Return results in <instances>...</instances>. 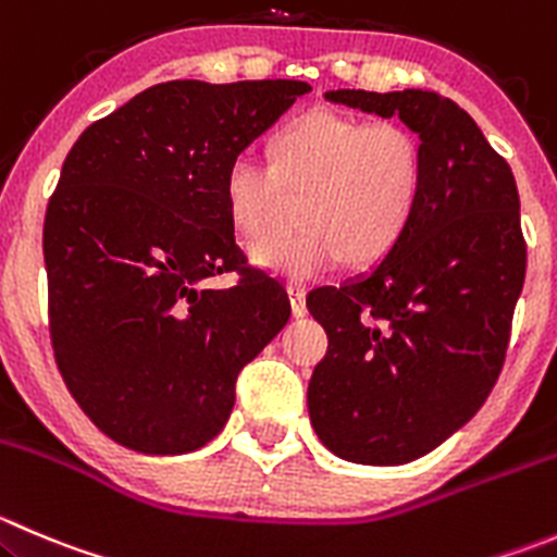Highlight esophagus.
Returning a JSON list of instances; mask_svg holds the SVG:
<instances>
[{
    "label": "esophagus",
    "mask_w": 557,
    "mask_h": 557,
    "mask_svg": "<svg viewBox=\"0 0 557 557\" xmlns=\"http://www.w3.org/2000/svg\"><path fill=\"white\" fill-rule=\"evenodd\" d=\"M288 296H290V310L294 315H305L307 312V288L301 283H288Z\"/></svg>",
    "instance_id": "esophagus-1"
}]
</instances>
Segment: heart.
I'll return each instance as SVG.
<instances>
[{
    "mask_svg": "<svg viewBox=\"0 0 557 557\" xmlns=\"http://www.w3.org/2000/svg\"><path fill=\"white\" fill-rule=\"evenodd\" d=\"M428 185L424 147L397 122L315 108L277 129L269 160L236 154L223 174V201L245 239L272 234L301 199L299 231L252 247L263 269L310 280L345 261L372 267L405 239Z\"/></svg>",
    "mask_w": 557,
    "mask_h": 557,
    "instance_id": "obj_1",
    "label": "heart"
}]
</instances>
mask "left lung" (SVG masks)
Here are the masks:
<instances>
[{
	"label": "left lung",
	"mask_w": 557,
	"mask_h": 557,
	"mask_svg": "<svg viewBox=\"0 0 557 557\" xmlns=\"http://www.w3.org/2000/svg\"><path fill=\"white\" fill-rule=\"evenodd\" d=\"M399 116L428 160L422 207L372 272L307 296L329 334L307 388L312 430L361 466H403L444 444L493 392L525 283L520 196L509 163L435 91H326Z\"/></svg>",
	"instance_id": "left-lung-1"
}]
</instances>
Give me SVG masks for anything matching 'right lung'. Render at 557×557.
Returning <instances> with one entry per match:
<instances>
[{
    "label": "right lung",
    "instance_id": "1",
    "mask_svg": "<svg viewBox=\"0 0 557 557\" xmlns=\"http://www.w3.org/2000/svg\"><path fill=\"white\" fill-rule=\"evenodd\" d=\"M305 81H169L78 135L46 209L53 359L97 430L144 455L201 449L236 377L288 323L283 288L247 267L223 174ZM223 271L231 289L200 283Z\"/></svg>",
    "mask_w": 557,
    "mask_h": 557
}]
</instances>
